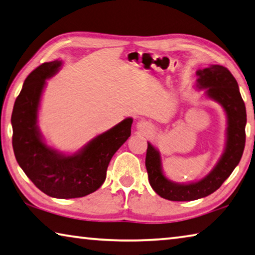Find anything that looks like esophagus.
I'll return each instance as SVG.
<instances>
[{"instance_id":"34e87169","label":"esophagus","mask_w":255,"mask_h":255,"mask_svg":"<svg viewBox=\"0 0 255 255\" xmlns=\"http://www.w3.org/2000/svg\"><path fill=\"white\" fill-rule=\"evenodd\" d=\"M137 128L140 129V130H148L149 128V124L146 123V121H139L138 124H137Z\"/></svg>"}]
</instances>
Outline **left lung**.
Segmentation results:
<instances>
[{
    "instance_id": "8db88e82",
    "label": "left lung",
    "mask_w": 255,
    "mask_h": 255,
    "mask_svg": "<svg viewBox=\"0 0 255 255\" xmlns=\"http://www.w3.org/2000/svg\"><path fill=\"white\" fill-rule=\"evenodd\" d=\"M196 74L197 86L207 88L205 94L221 104L227 115V142L224 154L211 172L191 184H177L165 178L160 153L147 142L145 165L149 185L157 195L169 201H193L216 192L240 163L245 147L246 110L235 77L219 64H212Z\"/></svg>"
}]
</instances>
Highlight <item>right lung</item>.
Returning <instances> with one entry per match:
<instances>
[{
  "instance_id": "add662e5",
  "label": "right lung",
  "mask_w": 255,
  "mask_h": 255,
  "mask_svg": "<svg viewBox=\"0 0 255 255\" xmlns=\"http://www.w3.org/2000/svg\"><path fill=\"white\" fill-rule=\"evenodd\" d=\"M60 66L58 60L45 62L28 75L12 111V146L20 168L36 187L55 199H75L102 186L111 157L130 136L132 119L123 120L72 155L47 146L37 126V112L45 80Z\"/></svg>"
}]
</instances>
